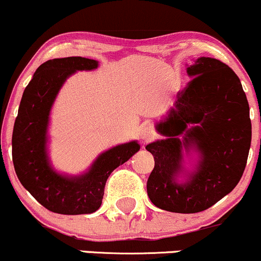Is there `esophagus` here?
<instances>
[{"label": "esophagus", "instance_id": "obj_1", "mask_svg": "<svg viewBox=\"0 0 261 261\" xmlns=\"http://www.w3.org/2000/svg\"><path fill=\"white\" fill-rule=\"evenodd\" d=\"M153 136H155V131L150 126H144L140 130V140H141L142 144H146V142L151 141Z\"/></svg>", "mask_w": 261, "mask_h": 261}]
</instances>
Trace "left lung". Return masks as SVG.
<instances>
[{
    "instance_id": "left-lung-1",
    "label": "left lung",
    "mask_w": 261,
    "mask_h": 261,
    "mask_svg": "<svg viewBox=\"0 0 261 261\" xmlns=\"http://www.w3.org/2000/svg\"><path fill=\"white\" fill-rule=\"evenodd\" d=\"M186 71L193 80L156 125L165 139L146 146L155 160L146 189L155 206L194 214L209 209L240 181L250 149L251 121L248 98L229 66L200 57ZM184 149H195L199 160L193 173L186 172V182L179 183Z\"/></svg>"
}]
</instances>
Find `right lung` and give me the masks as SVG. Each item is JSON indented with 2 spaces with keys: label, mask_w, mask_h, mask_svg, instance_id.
<instances>
[{
  "label": "right lung",
  "mask_w": 261,
  "mask_h": 261,
  "mask_svg": "<svg viewBox=\"0 0 261 261\" xmlns=\"http://www.w3.org/2000/svg\"><path fill=\"white\" fill-rule=\"evenodd\" d=\"M95 60H48L34 73L22 95L12 133V161L24 189L46 209L64 215L95 213L101 206L106 180L140 150L136 141L102 152L85 174L67 176L55 171L47 156V127L55 98L66 79L79 70H94Z\"/></svg>",
  "instance_id": "right-lung-1"
}]
</instances>
